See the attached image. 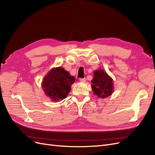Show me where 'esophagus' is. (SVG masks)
I'll return each instance as SVG.
<instances>
[{
  "label": "esophagus",
  "instance_id": "34e87169",
  "mask_svg": "<svg viewBox=\"0 0 155 155\" xmlns=\"http://www.w3.org/2000/svg\"><path fill=\"white\" fill-rule=\"evenodd\" d=\"M79 80H80V81H81V82H83V83H85V82H86V81H87V79H86V78H81L80 79H79Z\"/></svg>",
  "mask_w": 155,
  "mask_h": 155
}]
</instances>
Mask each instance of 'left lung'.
I'll list each match as a JSON object with an SVG mask.
<instances>
[{
	"mask_svg": "<svg viewBox=\"0 0 155 155\" xmlns=\"http://www.w3.org/2000/svg\"><path fill=\"white\" fill-rule=\"evenodd\" d=\"M91 82L92 91L100 98L109 96L114 92L113 79L104 70L100 68L95 70Z\"/></svg>",
	"mask_w": 155,
	"mask_h": 155,
	"instance_id": "left-lung-1",
	"label": "left lung"
}]
</instances>
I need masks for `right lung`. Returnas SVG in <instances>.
<instances>
[{"label": "right lung", "mask_w": 155, "mask_h": 155, "mask_svg": "<svg viewBox=\"0 0 155 155\" xmlns=\"http://www.w3.org/2000/svg\"><path fill=\"white\" fill-rule=\"evenodd\" d=\"M75 78L61 67L51 68L43 79L42 88L51 101H59L66 98L71 91Z\"/></svg>", "instance_id": "right-lung-1"}]
</instances>
